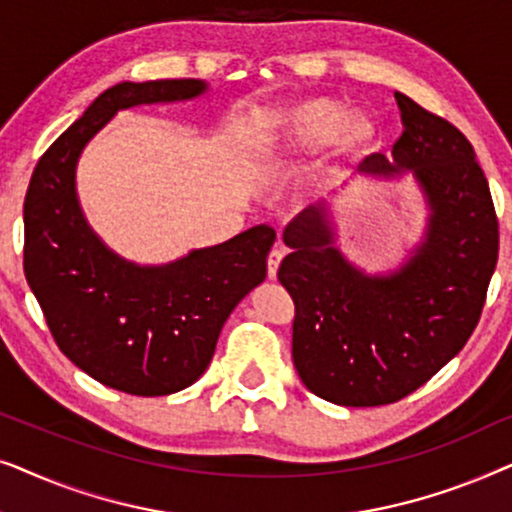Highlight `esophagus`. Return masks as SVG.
Masks as SVG:
<instances>
[{
	"label": "esophagus",
	"mask_w": 512,
	"mask_h": 512,
	"mask_svg": "<svg viewBox=\"0 0 512 512\" xmlns=\"http://www.w3.org/2000/svg\"><path fill=\"white\" fill-rule=\"evenodd\" d=\"M284 254L279 249H272L270 256H268V277L270 279H277V270H279V263H282Z\"/></svg>",
	"instance_id": "obj_1"
}]
</instances>
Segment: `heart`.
Wrapping results in <instances>:
<instances>
[{"instance_id":"1","label":"heart","mask_w":512,"mask_h":512,"mask_svg":"<svg viewBox=\"0 0 512 512\" xmlns=\"http://www.w3.org/2000/svg\"><path fill=\"white\" fill-rule=\"evenodd\" d=\"M377 139V128L368 116H352L342 102L317 97L300 102L272 118L261 142V153L275 163H291L335 146L342 156L368 153ZM328 177L317 186H326Z\"/></svg>"}]
</instances>
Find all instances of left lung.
I'll list each match as a JSON object with an SVG mask.
<instances>
[{
    "label": "left lung",
    "mask_w": 512,
    "mask_h": 512,
    "mask_svg": "<svg viewBox=\"0 0 512 512\" xmlns=\"http://www.w3.org/2000/svg\"><path fill=\"white\" fill-rule=\"evenodd\" d=\"M403 135L391 160L373 153L359 174L412 172L429 205L424 242L389 275H366L335 247L328 202L284 230L293 251L279 282L296 305L293 366L312 394L347 408L405 398L452 361L478 326L499 258V221L468 139L396 93Z\"/></svg>",
    "instance_id": "left-lung-1"
}]
</instances>
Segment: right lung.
Segmentation results:
<instances>
[{
  "mask_svg": "<svg viewBox=\"0 0 512 512\" xmlns=\"http://www.w3.org/2000/svg\"><path fill=\"white\" fill-rule=\"evenodd\" d=\"M205 90L198 79L104 90L48 146L25 195V277L60 352L104 387L132 396L174 394L205 373L230 312L268 275L277 233L261 223L179 261L130 263L88 226L76 163L116 111L193 100Z\"/></svg>",
  "mask_w": 512,
  "mask_h": 512,
  "instance_id": "add662e5",
  "label": "right lung"
}]
</instances>
